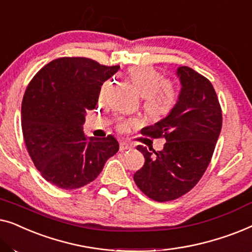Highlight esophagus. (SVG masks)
<instances>
[{
  "mask_svg": "<svg viewBox=\"0 0 252 252\" xmlns=\"http://www.w3.org/2000/svg\"><path fill=\"white\" fill-rule=\"evenodd\" d=\"M119 149H120V151H125V150H130V149H132V146H130V144H129V143H127V142H124V141H122V142H120Z\"/></svg>",
  "mask_w": 252,
  "mask_h": 252,
  "instance_id": "esophagus-1",
  "label": "esophagus"
}]
</instances>
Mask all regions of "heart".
I'll return each mask as SVG.
<instances>
[{"mask_svg": "<svg viewBox=\"0 0 252 252\" xmlns=\"http://www.w3.org/2000/svg\"><path fill=\"white\" fill-rule=\"evenodd\" d=\"M129 79L134 88L144 98V109L151 117L161 118L168 115L177 104L178 91L170 81H164L163 74L150 65H139L129 70ZM105 85L103 86L99 96L104 94ZM126 123L119 125L120 129H125Z\"/></svg>", "mask_w": 252, "mask_h": 252, "instance_id": "b5f03b06", "label": "heart"}]
</instances>
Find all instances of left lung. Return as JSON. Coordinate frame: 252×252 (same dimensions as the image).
Here are the masks:
<instances>
[{
	"label": "left lung",
	"mask_w": 252,
	"mask_h": 252,
	"mask_svg": "<svg viewBox=\"0 0 252 252\" xmlns=\"http://www.w3.org/2000/svg\"><path fill=\"white\" fill-rule=\"evenodd\" d=\"M181 89L172 111L141 133L165 137L163 150L136 149L144 165L134 174L137 187L157 202L179 198L199 181L209 166L222 125L221 108L211 82L188 66L177 70Z\"/></svg>",
	"instance_id": "1"
}]
</instances>
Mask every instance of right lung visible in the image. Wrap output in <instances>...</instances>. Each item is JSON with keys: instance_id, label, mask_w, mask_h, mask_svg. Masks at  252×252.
Returning a JSON list of instances; mask_svg holds the SVG:
<instances>
[{"instance_id": "1", "label": "right lung", "mask_w": 252, "mask_h": 252, "mask_svg": "<svg viewBox=\"0 0 252 252\" xmlns=\"http://www.w3.org/2000/svg\"><path fill=\"white\" fill-rule=\"evenodd\" d=\"M119 66L85 57L57 58L27 86L22 103V128L27 151L42 177L62 189L95 180L105 161L119 150L112 135L87 137L86 115L94 110L103 82Z\"/></svg>"}]
</instances>
